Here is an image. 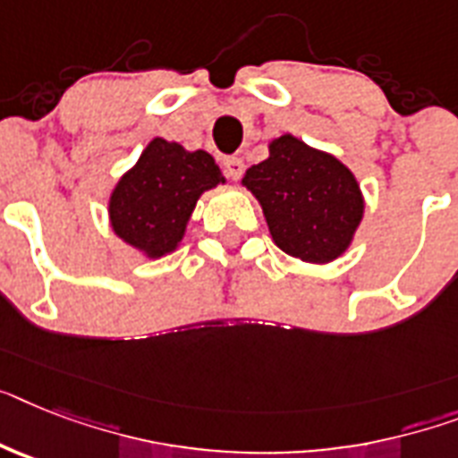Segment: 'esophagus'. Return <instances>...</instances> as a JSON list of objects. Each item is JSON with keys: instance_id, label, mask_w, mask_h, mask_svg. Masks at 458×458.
<instances>
[{"instance_id": "esophagus-1", "label": "esophagus", "mask_w": 458, "mask_h": 458, "mask_svg": "<svg viewBox=\"0 0 458 458\" xmlns=\"http://www.w3.org/2000/svg\"><path fill=\"white\" fill-rule=\"evenodd\" d=\"M222 168H225V175L229 177V180H241V175H243V170H245V164L241 157H225V161H222Z\"/></svg>"}]
</instances>
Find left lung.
<instances>
[{
	"label": "left lung",
	"mask_w": 458,
	"mask_h": 458,
	"mask_svg": "<svg viewBox=\"0 0 458 458\" xmlns=\"http://www.w3.org/2000/svg\"><path fill=\"white\" fill-rule=\"evenodd\" d=\"M243 184L262 206L276 245L304 262L337 259L362 220L353 173L293 135L276 138L269 158L245 170Z\"/></svg>",
	"instance_id": "left-lung-1"
}]
</instances>
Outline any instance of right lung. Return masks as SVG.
I'll use <instances>...</instances> for the list:
<instances>
[{
    "label": "right lung",
    "instance_id": "right-lung-1",
    "mask_svg": "<svg viewBox=\"0 0 458 458\" xmlns=\"http://www.w3.org/2000/svg\"><path fill=\"white\" fill-rule=\"evenodd\" d=\"M220 182L225 177L210 154L154 138L112 191L114 233L145 255H168L182 241L199 196Z\"/></svg>",
    "mask_w": 458,
    "mask_h": 458
}]
</instances>
